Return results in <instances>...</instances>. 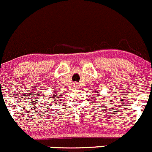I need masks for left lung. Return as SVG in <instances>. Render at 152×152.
Returning <instances> with one entry per match:
<instances>
[{
  "mask_svg": "<svg viewBox=\"0 0 152 152\" xmlns=\"http://www.w3.org/2000/svg\"><path fill=\"white\" fill-rule=\"evenodd\" d=\"M97 93H98V92H97Z\"/></svg>",
  "mask_w": 152,
  "mask_h": 152,
  "instance_id": "1",
  "label": "left lung"
}]
</instances>
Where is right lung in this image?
<instances>
[{
  "mask_svg": "<svg viewBox=\"0 0 152 152\" xmlns=\"http://www.w3.org/2000/svg\"><path fill=\"white\" fill-rule=\"evenodd\" d=\"M56 94H53V96H50V97L48 98V99H50V98H53V99H55V98H56V97H57V96H56Z\"/></svg>",
  "mask_w": 152,
  "mask_h": 152,
  "instance_id": "obj_1",
  "label": "right lung"
}]
</instances>
